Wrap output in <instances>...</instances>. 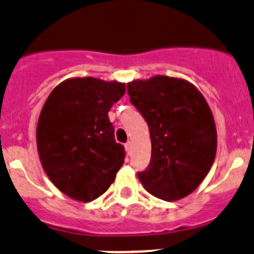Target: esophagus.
I'll return each mask as SVG.
<instances>
[{"instance_id":"1","label":"esophagus","mask_w":254,"mask_h":254,"mask_svg":"<svg viewBox=\"0 0 254 254\" xmlns=\"http://www.w3.org/2000/svg\"><path fill=\"white\" fill-rule=\"evenodd\" d=\"M125 148H126V151H127V153H131V150H132V143L131 142H127L125 145Z\"/></svg>"}]
</instances>
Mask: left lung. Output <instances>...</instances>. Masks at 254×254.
I'll return each instance as SVG.
<instances>
[{
	"mask_svg": "<svg viewBox=\"0 0 254 254\" xmlns=\"http://www.w3.org/2000/svg\"><path fill=\"white\" fill-rule=\"evenodd\" d=\"M129 101L150 128L151 161L137 173L164 200L189 195L204 180L217 152V129L201 93L189 81L157 75L127 84Z\"/></svg>",
	"mask_w": 254,
	"mask_h": 254,
	"instance_id": "left-lung-1",
	"label": "left lung"
}]
</instances>
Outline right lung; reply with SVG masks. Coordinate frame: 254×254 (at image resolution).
Listing matches in <instances>:
<instances>
[{
	"label": "right lung",
	"instance_id": "add662e5",
	"mask_svg": "<svg viewBox=\"0 0 254 254\" xmlns=\"http://www.w3.org/2000/svg\"><path fill=\"white\" fill-rule=\"evenodd\" d=\"M126 85L92 76L63 81L50 93L36 129L37 151L46 175L60 191L92 201L107 191L125 162L108 118Z\"/></svg>",
	"mask_w": 254,
	"mask_h": 254
}]
</instances>
